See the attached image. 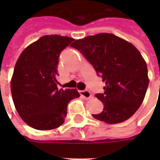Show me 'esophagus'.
Returning a JSON list of instances; mask_svg holds the SVG:
<instances>
[{
  "mask_svg": "<svg viewBox=\"0 0 160 160\" xmlns=\"http://www.w3.org/2000/svg\"><path fill=\"white\" fill-rule=\"evenodd\" d=\"M80 95H81V97L84 98L85 99H90L92 97V93H91L90 92H89L88 90L80 91Z\"/></svg>",
  "mask_w": 160,
  "mask_h": 160,
  "instance_id": "esophagus-1",
  "label": "esophagus"
}]
</instances>
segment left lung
Instances as JSON below:
<instances>
[{"instance_id":"8db88e82","label":"left lung","mask_w":160,"mask_h":160,"mask_svg":"<svg viewBox=\"0 0 160 160\" xmlns=\"http://www.w3.org/2000/svg\"><path fill=\"white\" fill-rule=\"evenodd\" d=\"M71 46L105 81L104 93L95 95L104 110L93 118L110 124L130 118L142 104L149 84L147 62L136 47L111 33L86 37Z\"/></svg>"}]
</instances>
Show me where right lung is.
<instances>
[{
    "label": "right lung",
    "instance_id": "add662e5",
    "mask_svg": "<svg viewBox=\"0 0 160 160\" xmlns=\"http://www.w3.org/2000/svg\"><path fill=\"white\" fill-rule=\"evenodd\" d=\"M73 40L60 35L42 36L27 46L16 62L11 79L12 101L19 117L35 129L61 126L68 102L80 96L76 89L57 87L60 53Z\"/></svg>",
    "mask_w": 160,
    "mask_h": 160
}]
</instances>
